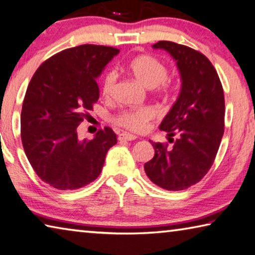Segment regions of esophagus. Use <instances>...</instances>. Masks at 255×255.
Instances as JSON below:
<instances>
[{
    "mask_svg": "<svg viewBox=\"0 0 255 255\" xmlns=\"http://www.w3.org/2000/svg\"><path fill=\"white\" fill-rule=\"evenodd\" d=\"M135 139H136L135 135L130 134V133H127V132L120 133V134H119V140L120 141H133Z\"/></svg>",
    "mask_w": 255,
    "mask_h": 255,
    "instance_id": "obj_1",
    "label": "esophagus"
}]
</instances>
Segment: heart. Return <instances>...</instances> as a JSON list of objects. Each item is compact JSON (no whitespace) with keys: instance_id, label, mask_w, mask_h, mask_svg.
I'll return each mask as SVG.
<instances>
[{"instance_id":"1","label":"heart","mask_w":255,"mask_h":255,"mask_svg":"<svg viewBox=\"0 0 255 255\" xmlns=\"http://www.w3.org/2000/svg\"><path fill=\"white\" fill-rule=\"evenodd\" d=\"M128 70L132 76L147 88H156L159 93H165L168 89V70L156 57L150 55L136 56L128 63ZM116 82L118 73L115 71L107 72L103 81V95L105 97H112L116 88ZM155 115L156 112L151 107L132 108L121 112L115 116L114 122L130 131L142 132L148 128L149 122Z\"/></svg>"}]
</instances>
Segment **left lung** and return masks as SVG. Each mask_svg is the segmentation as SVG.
<instances>
[{"mask_svg": "<svg viewBox=\"0 0 255 255\" xmlns=\"http://www.w3.org/2000/svg\"><path fill=\"white\" fill-rule=\"evenodd\" d=\"M152 47L165 49L176 61L182 88L159 127L173 145L150 141L155 156L144 164V172L162 189L182 191L201 181L214 164L224 135V90L214 65L202 53L167 40Z\"/></svg>", "mask_w": 255, "mask_h": 255, "instance_id": "obj_1", "label": "left lung"}]
</instances>
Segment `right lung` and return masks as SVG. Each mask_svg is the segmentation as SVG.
I'll use <instances>...</instances> for the list:
<instances>
[{
	"mask_svg": "<svg viewBox=\"0 0 255 255\" xmlns=\"http://www.w3.org/2000/svg\"><path fill=\"white\" fill-rule=\"evenodd\" d=\"M118 48L80 45L46 60L33 74L21 111V141L38 177L54 189L77 190L102 173L118 139L111 128L79 140L77 128L98 102L96 79Z\"/></svg>",
	"mask_w": 255,
	"mask_h": 255,
	"instance_id": "obj_1",
	"label": "right lung"
}]
</instances>
